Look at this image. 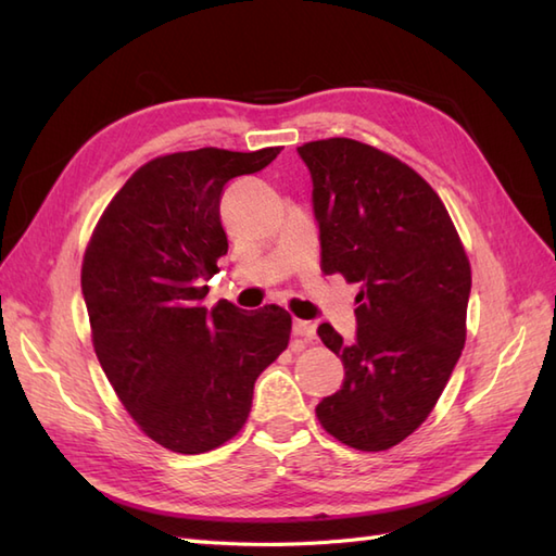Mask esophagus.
Wrapping results in <instances>:
<instances>
[{
	"label": "esophagus",
	"mask_w": 556,
	"mask_h": 556,
	"mask_svg": "<svg viewBox=\"0 0 556 556\" xmlns=\"http://www.w3.org/2000/svg\"><path fill=\"white\" fill-rule=\"evenodd\" d=\"M293 337H299L303 344H311V341L315 339V325L305 323V320L293 323Z\"/></svg>",
	"instance_id": "34e87169"
}]
</instances>
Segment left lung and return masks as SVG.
<instances>
[{
	"label": "left lung",
	"instance_id": "1",
	"mask_svg": "<svg viewBox=\"0 0 556 556\" xmlns=\"http://www.w3.org/2000/svg\"><path fill=\"white\" fill-rule=\"evenodd\" d=\"M313 179L323 271L358 285L356 339L320 325L344 384L315 413L341 444L384 452L430 416L466 344L470 263L432 186L351 138L299 148Z\"/></svg>",
	"mask_w": 556,
	"mask_h": 556
}]
</instances>
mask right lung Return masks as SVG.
I'll use <instances>...</instances> for the list:
<instances>
[{"instance_id": "1", "label": "right lung", "mask_w": 556, "mask_h": 556, "mask_svg": "<svg viewBox=\"0 0 556 556\" xmlns=\"http://www.w3.org/2000/svg\"><path fill=\"white\" fill-rule=\"evenodd\" d=\"M281 148H200L143 164L102 212L83 255L92 346L124 408L176 454L217 448L243 428L253 387L289 346L279 305L205 308V281L227 255L219 200Z\"/></svg>"}]
</instances>
